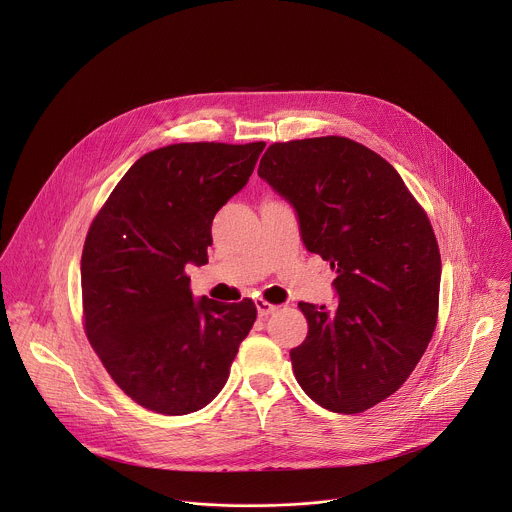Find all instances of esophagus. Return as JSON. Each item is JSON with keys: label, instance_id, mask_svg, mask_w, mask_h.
<instances>
[{"label": "esophagus", "instance_id": "1", "mask_svg": "<svg viewBox=\"0 0 512 512\" xmlns=\"http://www.w3.org/2000/svg\"><path fill=\"white\" fill-rule=\"evenodd\" d=\"M255 306H257V312H259V316L263 318V316H269V314H273V312H277L279 310V306H273V304H269L267 300H255Z\"/></svg>", "mask_w": 512, "mask_h": 512}]
</instances>
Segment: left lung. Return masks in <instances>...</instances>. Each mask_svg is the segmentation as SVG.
Masks as SVG:
<instances>
[{
	"instance_id": "obj_1",
	"label": "left lung",
	"mask_w": 512,
	"mask_h": 512,
	"mask_svg": "<svg viewBox=\"0 0 512 512\" xmlns=\"http://www.w3.org/2000/svg\"><path fill=\"white\" fill-rule=\"evenodd\" d=\"M259 176L336 271L338 308L300 302L308 336L289 350L294 375L328 411H367L409 379L437 324L442 257L429 218L387 160L340 135L271 143Z\"/></svg>"
}]
</instances>
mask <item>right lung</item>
Masks as SVG:
<instances>
[{
  "instance_id": "1",
  "label": "right lung",
  "mask_w": 512,
  "mask_h": 512,
  "mask_svg": "<svg viewBox=\"0 0 512 512\" xmlns=\"http://www.w3.org/2000/svg\"><path fill=\"white\" fill-rule=\"evenodd\" d=\"M265 143H174L141 156L89 227L83 326L137 405L186 415L229 379L257 308L194 302L186 265L208 263L212 218L249 180Z\"/></svg>"
}]
</instances>
